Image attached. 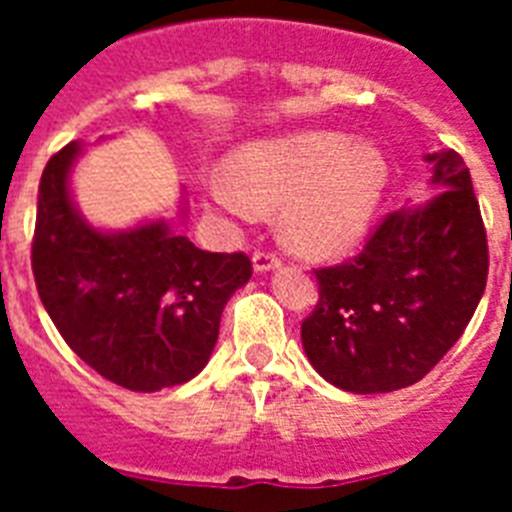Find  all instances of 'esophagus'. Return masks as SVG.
<instances>
[{
    "instance_id": "1",
    "label": "esophagus",
    "mask_w": 512,
    "mask_h": 512,
    "mask_svg": "<svg viewBox=\"0 0 512 512\" xmlns=\"http://www.w3.org/2000/svg\"><path fill=\"white\" fill-rule=\"evenodd\" d=\"M282 266V259H279L277 253L271 251H256L253 253V271H259V274H264V271H274Z\"/></svg>"
}]
</instances>
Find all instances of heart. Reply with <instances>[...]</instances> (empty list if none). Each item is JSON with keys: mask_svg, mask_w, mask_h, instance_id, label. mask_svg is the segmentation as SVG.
Segmentation results:
<instances>
[{"mask_svg": "<svg viewBox=\"0 0 512 512\" xmlns=\"http://www.w3.org/2000/svg\"><path fill=\"white\" fill-rule=\"evenodd\" d=\"M387 187L382 148L338 130H305L230 153L228 179H212L210 200L238 217L284 201V238L302 253L333 256L372 228Z\"/></svg>", "mask_w": 512, "mask_h": 512, "instance_id": "b5f03b06", "label": "heart"}]
</instances>
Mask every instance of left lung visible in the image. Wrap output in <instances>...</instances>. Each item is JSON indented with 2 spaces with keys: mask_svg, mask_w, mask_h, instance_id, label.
I'll return each instance as SVG.
<instances>
[{
  "mask_svg": "<svg viewBox=\"0 0 512 512\" xmlns=\"http://www.w3.org/2000/svg\"><path fill=\"white\" fill-rule=\"evenodd\" d=\"M425 161L431 200L390 212L354 261L315 271L302 348L338 390L377 395L423 379L485 295L487 233L467 164L456 151Z\"/></svg>",
  "mask_w": 512,
  "mask_h": 512,
  "instance_id": "8db88e82",
  "label": "left lung"
}]
</instances>
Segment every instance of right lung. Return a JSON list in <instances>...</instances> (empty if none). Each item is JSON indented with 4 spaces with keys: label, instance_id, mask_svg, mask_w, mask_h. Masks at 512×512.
<instances>
[{
    "label": "right lung",
    "instance_id": "add662e5",
    "mask_svg": "<svg viewBox=\"0 0 512 512\" xmlns=\"http://www.w3.org/2000/svg\"><path fill=\"white\" fill-rule=\"evenodd\" d=\"M81 153L74 140L40 176L33 274L43 307L74 354L125 390L189 382L210 361L251 261L202 251L164 217L125 230L92 225L71 194Z\"/></svg>",
    "mask_w": 512,
    "mask_h": 512
}]
</instances>
